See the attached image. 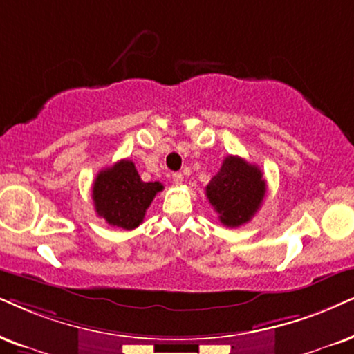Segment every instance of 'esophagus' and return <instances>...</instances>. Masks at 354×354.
I'll list each match as a JSON object with an SVG mask.
<instances>
[{
  "mask_svg": "<svg viewBox=\"0 0 354 354\" xmlns=\"http://www.w3.org/2000/svg\"><path fill=\"white\" fill-rule=\"evenodd\" d=\"M183 180H185V176H183V173H174V174H173L174 185H181Z\"/></svg>",
  "mask_w": 354,
  "mask_h": 354,
  "instance_id": "1",
  "label": "esophagus"
}]
</instances>
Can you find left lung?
<instances>
[{
    "mask_svg": "<svg viewBox=\"0 0 354 354\" xmlns=\"http://www.w3.org/2000/svg\"><path fill=\"white\" fill-rule=\"evenodd\" d=\"M265 194L261 169L234 155L225 156L218 173L205 186V196L221 222L232 229L252 221Z\"/></svg>",
    "mask_w": 354,
    "mask_h": 354,
    "instance_id": "8db88e82",
    "label": "left lung"
}]
</instances>
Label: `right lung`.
I'll list each match as a JSON object with an SVG mask.
<instances>
[{
	"mask_svg": "<svg viewBox=\"0 0 354 354\" xmlns=\"http://www.w3.org/2000/svg\"><path fill=\"white\" fill-rule=\"evenodd\" d=\"M160 191H163L162 183L142 181L136 165L120 160L97 173L93 183V203L97 216L109 225L132 230L144 222L147 209Z\"/></svg>",
	"mask_w": 354,
	"mask_h": 354,
	"instance_id": "1",
	"label": "right lung"
}]
</instances>
